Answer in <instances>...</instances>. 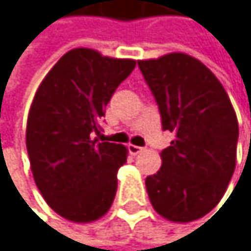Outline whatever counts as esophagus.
<instances>
[{
    "label": "esophagus",
    "mask_w": 251,
    "mask_h": 251,
    "mask_svg": "<svg viewBox=\"0 0 251 251\" xmlns=\"http://www.w3.org/2000/svg\"><path fill=\"white\" fill-rule=\"evenodd\" d=\"M128 150H129V153H131V154L137 156V154H138V153H141L144 149H143V147H138V146H134V144H129V146H128Z\"/></svg>",
    "instance_id": "34e87169"
}]
</instances>
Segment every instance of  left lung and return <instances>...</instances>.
Returning <instances> with one entry per match:
<instances>
[{"label":"left lung","mask_w":251,"mask_h":251,"mask_svg":"<svg viewBox=\"0 0 251 251\" xmlns=\"http://www.w3.org/2000/svg\"><path fill=\"white\" fill-rule=\"evenodd\" d=\"M159 107L162 129L176 134L162 167L146 178L153 208L186 223L210 213L235 171L238 120L217 77L186 53L138 61Z\"/></svg>","instance_id":"8db88e82"}]
</instances>
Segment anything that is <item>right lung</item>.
Instances as JSON below:
<instances>
[{"label":"right lung","mask_w":251,"mask_h":251,"mask_svg":"<svg viewBox=\"0 0 251 251\" xmlns=\"http://www.w3.org/2000/svg\"><path fill=\"white\" fill-rule=\"evenodd\" d=\"M134 68L132 59L73 49L37 89L26 125L31 170L46 202L67 220L94 222L113 204L128 150L98 137L105 105Z\"/></svg>","instance_id":"add662e5"}]
</instances>
